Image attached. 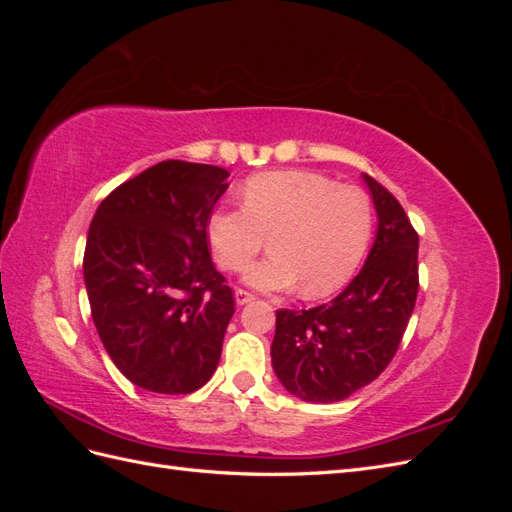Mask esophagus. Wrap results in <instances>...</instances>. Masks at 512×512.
<instances>
[{"label": "esophagus", "mask_w": 512, "mask_h": 512, "mask_svg": "<svg viewBox=\"0 0 512 512\" xmlns=\"http://www.w3.org/2000/svg\"><path fill=\"white\" fill-rule=\"evenodd\" d=\"M256 297L252 292H247V290H243V288H237L235 290V301H237V305H245V303H250V301H254Z\"/></svg>", "instance_id": "obj_1"}]
</instances>
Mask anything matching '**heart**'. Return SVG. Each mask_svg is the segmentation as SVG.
<instances>
[{"mask_svg":"<svg viewBox=\"0 0 512 512\" xmlns=\"http://www.w3.org/2000/svg\"><path fill=\"white\" fill-rule=\"evenodd\" d=\"M243 207H215L207 241L218 265L243 271L271 235V256L245 273L258 290L324 297L342 288L369 245L374 209L356 185H337L312 170H273L245 181Z\"/></svg>","mask_w":512,"mask_h":512,"instance_id":"heart-1","label":"heart"}]
</instances>
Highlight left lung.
<instances>
[{
    "mask_svg": "<svg viewBox=\"0 0 512 512\" xmlns=\"http://www.w3.org/2000/svg\"><path fill=\"white\" fill-rule=\"evenodd\" d=\"M378 232L359 275L329 303L277 309L273 371L303 401L333 404L374 382L395 356L418 292V235L399 200L363 175Z\"/></svg>",
    "mask_w": 512,
    "mask_h": 512,
    "instance_id": "left-lung-1",
    "label": "left lung"
}]
</instances>
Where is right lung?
Returning <instances> with one entry per match:
<instances>
[{
  "label": "right lung",
  "mask_w": 512,
  "mask_h": 512,
  "mask_svg": "<svg viewBox=\"0 0 512 512\" xmlns=\"http://www.w3.org/2000/svg\"><path fill=\"white\" fill-rule=\"evenodd\" d=\"M228 175L166 160L121 183L91 220L83 258L91 318L117 369L151 393H194L220 363L235 299L205 226Z\"/></svg>",
  "instance_id": "1"
}]
</instances>
